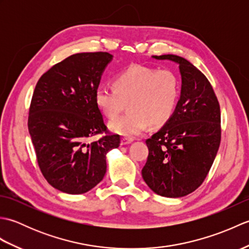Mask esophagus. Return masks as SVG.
I'll list each match as a JSON object with an SVG mask.
<instances>
[{"mask_svg":"<svg viewBox=\"0 0 249 249\" xmlns=\"http://www.w3.org/2000/svg\"><path fill=\"white\" fill-rule=\"evenodd\" d=\"M134 141L133 138H127V137H123V138L121 139V144L122 145H126V144H129L131 142Z\"/></svg>","mask_w":249,"mask_h":249,"instance_id":"obj_1","label":"esophagus"}]
</instances>
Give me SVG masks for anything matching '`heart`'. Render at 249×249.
I'll list each match as a JSON object with an SVG mask.
<instances>
[{"label":"heart","instance_id":"b5f03b06","mask_svg":"<svg viewBox=\"0 0 249 249\" xmlns=\"http://www.w3.org/2000/svg\"><path fill=\"white\" fill-rule=\"evenodd\" d=\"M113 86L97 88L95 102L109 119H115L128 104L129 112L109 123L113 133L126 137L142 134L149 125H165L176 111L181 92L176 72L142 65L120 72Z\"/></svg>","mask_w":249,"mask_h":249}]
</instances>
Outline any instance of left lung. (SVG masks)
<instances>
[{
  "instance_id": "1",
  "label": "left lung",
  "mask_w": 249,
  "mask_h": 249,
  "mask_svg": "<svg viewBox=\"0 0 249 249\" xmlns=\"http://www.w3.org/2000/svg\"><path fill=\"white\" fill-rule=\"evenodd\" d=\"M178 65L181 96L171 119L145 141L149 156L142 178L168 198L195 192L208 176L220 144V108L208 79L184 57L153 55Z\"/></svg>"
}]
</instances>
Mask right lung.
<instances>
[{
	"label": "right lung",
	"instance_id": "add662e5",
	"mask_svg": "<svg viewBox=\"0 0 249 249\" xmlns=\"http://www.w3.org/2000/svg\"><path fill=\"white\" fill-rule=\"evenodd\" d=\"M113 55L83 52L52 66L37 82L29 112V133L40 171L60 192L80 195L103 181L106 155L120 145L109 135L95 92ZM105 132L98 142L89 136Z\"/></svg>",
	"mask_w": 249,
	"mask_h": 249
}]
</instances>
